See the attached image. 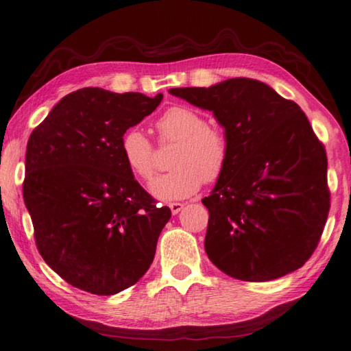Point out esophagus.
Instances as JSON below:
<instances>
[{
    "mask_svg": "<svg viewBox=\"0 0 351 351\" xmlns=\"http://www.w3.org/2000/svg\"><path fill=\"white\" fill-rule=\"evenodd\" d=\"M183 206H185V205L179 204V202H176V204H169V210H171V213L176 216V214H179V213L183 210Z\"/></svg>",
    "mask_w": 351,
    "mask_h": 351,
    "instance_id": "obj_1",
    "label": "esophagus"
}]
</instances>
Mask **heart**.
<instances>
[{
	"mask_svg": "<svg viewBox=\"0 0 351 351\" xmlns=\"http://www.w3.org/2000/svg\"><path fill=\"white\" fill-rule=\"evenodd\" d=\"M157 129L163 141H177L172 151L174 169L158 176L149 191L157 200L186 199L202 186V180L213 183L223 176L230 158L225 134L210 126L204 115L188 106H172L158 117ZM123 162L135 177L151 180L154 174V149L149 138L137 128L125 132L120 143Z\"/></svg>",
	"mask_w": 351,
	"mask_h": 351,
	"instance_id": "b5f03b06",
	"label": "heart"
}]
</instances>
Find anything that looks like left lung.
I'll use <instances>...</instances> for the list:
<instances>
[{"instance_id": "obj_1", "label": "left lung", "mask_w": 351, "mask_h": 351, "mask_svg": "<svg viewBox=\"0 0 351 351\" xmlns=\"http://www.w3.org/2000/svg\"><path fill=\"white\" fill-rule=\"evenodd\" d=\"M169 94L211 110L230 158L211 194L205 251L234 279L267 282L310 259L330 210L327 154L296 103L253 78Z\"/></svg>"}]
</instances>
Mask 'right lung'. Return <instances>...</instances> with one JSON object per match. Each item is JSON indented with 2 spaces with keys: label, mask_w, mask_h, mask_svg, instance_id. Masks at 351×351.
Listing matches in <instances>:
<instances>
[{
  "label": "right lung",
  "mask_w": 351,
  "mask_h": 351,
  "mask_svg": "<svg viewBox=\"0 0 351 351\" xmlns=\"http://www.w3.org/2000/svg\"><path fill=\"white\" fill-rule=\"evenodd\" d=\"M163 95L83 88L30 134L23 197L45 262L67 284L110 296L138 282L171 219L123 162L126 129Z\"/></svg>",
  "instance_id": "right-lung-1"
}]
</instances>
